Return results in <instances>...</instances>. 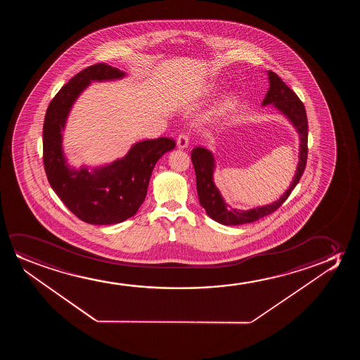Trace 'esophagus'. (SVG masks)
<instances>
[{"mask_svg":"<svg viewBox=\"0 0 360 360\" xmlns=\"http://www.w3.org/2000/svg\"><path fill=\"white\" fill-rule=\"evenodd\" d=\"M188 145H189V136L186 135V134H182V135H179L177 139V146L178 148H187Z\"/></svg>","mask_w":360,"mask_h":360,"instance_id":"1","label":"esophagus"}]
</instances>
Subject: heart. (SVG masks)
Wrapping results in <instances>:
<instances>
[{"instance_id":"heart-1","label":"heart","mask_w":360,"mask_h":360,"mask_svg":"<svg viewBox=\"0 0 360 360\" xmlns=\"http://www.w3.org/2000/svg\"><path fill=\"white\" fill-rule=\"evenodd\" d=\"M237 104V97L235 94H230V96H227L226 98L222 101L221 105H220V113H226V112H230L231 109L235 108Z\"/></svg>"}]
</instances>
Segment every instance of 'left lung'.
<instances>
[{
  "mask_svg": "<svg viewBox=\"0 0 360 360\" xmlns=\"http://www.w3.org/2000/svg\"><path fill=\"white\" fill-rule=\"evenodd\" d=\"M266 75L269 81V89L262 102V105L264 107L271 104L274 108L278 109L292 124L300 139L299 163L296 167L295 176L285 193L276 202L263 207H253L250 210H238L225 202L224 198L221 197V193L219 192L214 183V171L217 167V163L212 151L204 148H194L192 151V162L197 177L199 202L212 220L222 225L248 224L257 221L261 217L276 212V209L285 202L286 198L290 195L291 191L296 187L302 173L305 171L307 161V117L305 107L295 92L289 89L276 72L268 71Z\"/></svg>",
  "mask_w": 360,
  "mask_h": 360,
  "instance_id": "8db88e82",
  "label": "left lung"
}]
</instances>
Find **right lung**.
Wrapping results in <instances>:
<instances>
[{"instance_id": "1", "label": "right lung", "mask_w": 360, "mask_h": 360, "mask_svg": "<svg viewBox=\"0 0 360 360\" xmlns=\"http://www.w3.org/2000/svg\"><path fill=\"white\" fill-rule=\"evenodd\" d=\"M123 77L124 71L107 64L89 66L63 86L45 114L43 160L48 181L70 212L92 225H113L134 217L145 200L155 165L163 153L176 148L172 139L143 140L108 165L70 166L63 148V131L76 99L94 81Z\"/></svg>"}]
</instances>
